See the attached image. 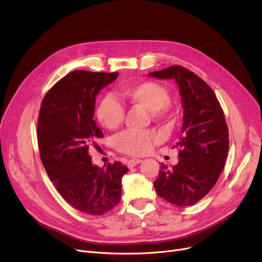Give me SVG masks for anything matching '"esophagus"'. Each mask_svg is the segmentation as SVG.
Instances as JSON below:
<instances>
[{"label": "esophagus", "mask_w": 262, "mask_h": 262, "mask_svg": "<svg viewBox=\"0 0 262 262\" xmlns=\"http://www.w3.org/2000/svg\"><path fill=\"white\" fill-rule=\"evenodd\" d=\"M141 162H142L141 159H130V160L127 162V164H128V167H129V168H132V167H134L136 164L141 163Z\"/></svg>", "instance_id": "obj_1"}]
</instances>
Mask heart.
I'll use <instances>...</instances> for the list:
<instances>
[{"label":"heart","instance_id":"b5f03b06","mask_svg":"<svg viewBox=\"0 0 262 262\" xmlns=\"http://www.w3.org/2000/svg\"><path fill=\"white\" fill-rule=\"evenodd\" d=\"M127 104L149 112L152 119L167 120L172 114V104L165 87L155 81H143L123 86L120 91ZM96 115L107 130H116L124 119V110L114 98L105 97L99 103ZM161 140L154 131H123L115 139V147L121 154L143 156Z\"/></svg>","mask_w":262,"mask_h":262}]
</instances>
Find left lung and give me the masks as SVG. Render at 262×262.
Masks as SVG:
<instances>
[{
	"mask_svg": "<svg viewBox=\"0 0 262 262\" xmlns=\"http://www.w3.org/2000/svg\"><path fill=\"white\" fill-rule=\"evenodd\" d=\"M149 76L175 80L183 106L181 135L175 146L180 149L178 164L160 167L155 189L172 205H194L212 190L227 160L229 134L223 108L211 87L182 66Z\"/></svg>",
	"mask_w": 262,
	"mask_h": 262,
	"instance_id": "8db88e82",
	"label": "left lung"
}]
</instances>
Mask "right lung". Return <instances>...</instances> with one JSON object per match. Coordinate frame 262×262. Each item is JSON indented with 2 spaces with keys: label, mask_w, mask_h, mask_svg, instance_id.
Returning <instances> with one entry per match:
<instances>
[{
  "label": "right lung",
  "mask_w": 262,
  "mask_h": 262,
  "mask_svg": "<svg viewBox=\"0 0 262 262\" xmlns=\"http://www.w3.org/2000/svg\"><path fill=\"white\" fill-rule=\"evenodd\" d=\"M118 74L74 70L49 90L39 110L37 141L48 176L69 205L91 215L119 203L121 178L129 170L119 161L100 168L89 155L103 138L93 119L96 97Z\"/></svg>",
  "instance_id": "1"
}]
</instances>
